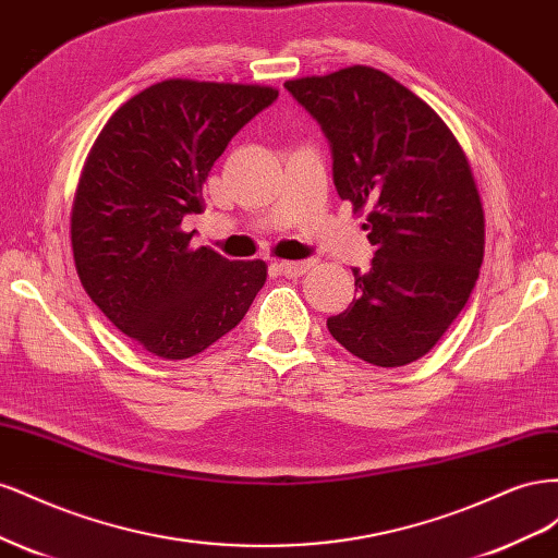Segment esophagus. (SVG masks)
<instances>
[{
    "instance_id": "1",
    "label": "esophagus",
    "mask_w": 558,
    "mask_h": 558,
    "mask_svg": "<svg viewBox=\"0 0 558 558\" xmlns=\"http://www.w3.org/2000/svg\"><path fill=\"white\" fill-rule=\"evenodd\" d=\"M279 272L283 275V277H289V279H293V277H300V275H305L307 269L312 267V260H283V263H277L275 265Z\"/></svg>"
}]
</instances>
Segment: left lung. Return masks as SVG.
Masks as SVG:
<instances>
[{"instance_id": "left-lung-1", "label": "left lung", "mask_w": 558, "mask_h": 558, "mask_svg": "<svg viewBox=\"0 0 558 558\" xmlns=\"http://www.w3.org/2000/svg\"><path fill=\"white\" fill-rule=\"evenodd\" d=\"M324 130L337 195L367 209L375 246L328 330L353 356L400 367L428 353L475 289L484 211L465 154L424 99L373 66L286 81Z\"/></svg>"}]
</instances>
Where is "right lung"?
<instances>
[{"instance_id":"right-lung-1","label":"right lung","mask_w":558,"mask_h":558,"mask_svg":"<svg viewBox=\"0 0 558 558\" xmlns=\"http://www.w3.org/2000/svg\"><path fill=\"white\" fill-rule=\"evenodd\" d=\"M279 93L170 78L118 109L83 167L72 246L83 289L154 356L191 359L230 332L263 289V260L191 248L183 218L230 140Z\"/></svg>"}]
</instances>
